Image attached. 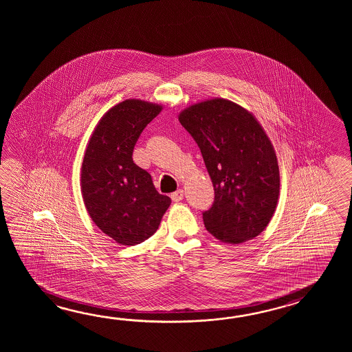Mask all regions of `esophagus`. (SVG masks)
Masks as SVG:
<instances>
[{
	"mask_svg": "<svg viewBox=\"0 0 352 352\" xmlns=\"http://www.w3.org/2000/svg\"><path fill=\"white\" fill-rule=\"evenodd\" d=\"M171 199H173V201L179 202L184 199V191L182 190H177V191H175L171 194Z\"/></svg>",
	"mask_w": 352,
	"mask_h": 352,
	"instance_id": "34e87169",
	"label": "esophagus"
}]
</instances>
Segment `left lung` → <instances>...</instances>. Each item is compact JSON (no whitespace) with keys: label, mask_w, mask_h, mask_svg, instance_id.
<instances>
[{"label":"left lung","mask_w":352,"mask_h":352,"mask_svg":"<svg viewBox=\"0 0 352 352\" xmlns=\"http://www.w3.org/2000/svg\"><path fill=\"white\" fill-rule=\"evenodd\" d=\"M179 123L201 151L215 199L202 212L217 239L239 244L270 224L279 195L277 157L250 113L226 99L191 105Z\"/></svg>","instance_id":"obj_1"}]
</instances>
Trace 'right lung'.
I'll return each instance as SVG.
<instances>
[{
    "label": "right lung",
    "instance_id": "add662e5",
    "mask_svg": "<svg viewBox=\"0 0 352 352\" xmlns=\"http://www.w3.org/2000/svg\"><path fill=\"white\" fill-rule=\"evenodd\" d=\"M161 109L137 99L113 107L98 123L84 156L85 208L98 228L122 245L152 236L171 204L132 158L137 140Z\"/></svg>",
    "mask_w": 352,
    "mask_h": 352
}]
</instances>
